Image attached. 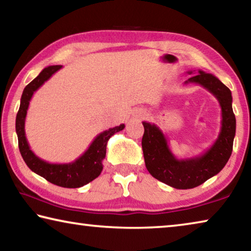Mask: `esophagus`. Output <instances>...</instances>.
Segmentation results:
<instances>
[{
	"label": "esophagus",
	"instance_id": "1",
	"mask_svg": "<svg viewBox=\"0 0 251 251\" xmlns=\"http://www.w3.org/2000/svg\"><path fill=\"white\" fill-rule=\"evenodd\" d=\"M146 116V113L145 112H139L138 115H137V118H139V120H142V118H144Z\"/></svg>",
	"mask_w": 251,
	"mask_h": 251
}]
</instances>
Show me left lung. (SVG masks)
<instances>
[{
  "mask_svg": "<svg viewBox=\"0 0 251 251\" xmlns=\"http://www.w3.org/2000/svg\"><path fill=\"white\" fill-rule=\"evenodd\" d=\"M193 72H188V74ZM198 84L218 100L222 108V127L216 142L201 155L178 159L169 148L166 136L159 127L143 122L142 139L145 165L151 175L176 189H190L217 175L227 164L232 151L236 134V117L232 112V97L229 88L212 74L198 71L185 84Z\"/></svg>",
  "mask_w": 251,
  "mask_h": 251,
  "instance_id": "8db88e82",
  "label": "left lung"
}]
</instances>
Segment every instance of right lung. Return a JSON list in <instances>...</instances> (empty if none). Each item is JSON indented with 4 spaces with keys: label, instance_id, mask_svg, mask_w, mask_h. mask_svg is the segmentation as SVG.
Here are the masks:
<instances>
[{
    "label": "right lung",
    "instance_id": "1",
    "mask_svg": "<svg viewBox=\"0 0 251 251\" xmlns=\"http://www.w3.org/2000/svg\"><path fill=\"white\" fill-rule=\"evenodd\" d=\"M62 65L48 66L36 76L31 83L24 88L22 97H21L20 108L16 115L15 129L18 134L19 148L25 164L37 175L45 178L52 184L64 187V188H78L88 184L100 175L103 171L101 161L106 155V145L112 136L124 129L125 125L121 124L113 128L101 131L92 142L87 151L77 159L66 164H50L37 157L29 148L26 136H25V118H26L29 100L32 96L50 76L62 69Z\"/></svg>",
    "mask_w": 251,
    "mask_h": 251
}]
</instances>
